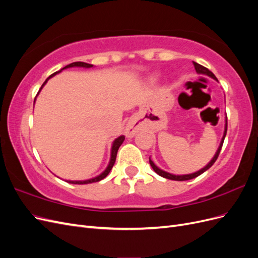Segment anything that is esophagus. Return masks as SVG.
I'll return each instance as SVG.
<instances>
[{
  "mask_svg": "<svg viewBox=\"0 0 258 258\" xmlns=\"http://www.w3.org/2000/svg\"><path fill=\"white\" fill-rule=\"evenodd\" d=\"M139 130V127L136 124L135 121H129L124 129V135L128 138H134Z\"/></svg>",
  "mask_w": 258,
  "mask_h": 258,
  "instance_id": "obj_1",
  "label": "esophagus"
}]
</instances>
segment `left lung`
<instances>
[{"mask_svg": "<svg viewBox=\"0 0 258 258\" xmlns=\"http://www.w3.org/2000/svg\"><path fill=\"white\" fill-rule=\"evenodd\" d=\"M194 67H195V70H196V72H197L198 74L209 76V77H211V79H213V80L217 81V79L215 77V75H214L212 72H211L210 70H208L207 68L200 66L199 63H197V62H194ZM217 82H218V81H217ZM226 134H227V116L225 117V128H224L223 138H222V140H221L220 146H218V148H217V151H216L215 155L213 156V158L210 160V162L208 163L207 166H205V167L202 168V169H200V170L196 171V172L190 173V174H182V175H176V174L169 173V172H167V171H163L162 169H160V168H158L157 166H156L155 163H154V161L151 159V157H150V165L152 166V168H153V170L155 171V172L157 173L158 175L162 176V177L168 178V179H173V181H188V179H191V178H195V177L199 176L200 174H202L204 172H206V171H207L208 169H210L211 167L213 166V163L216 161V159H217V157H218V155H220V152H221V150H222V146H223V143H224V140H225Z\"/></svg>", "mask_w": 258, "mask_h": 258, "instance_id": "obj_1", "label": "left lung"}]
</instances>
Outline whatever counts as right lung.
Here are the masks:
<instances>
[{
    "instance_id": "1",
    "label": "right lung",
    "mask_w": 258,
    "mask_h": 258,
    "mask_svg": "<svg viewBox=\"0 0 258 258\" xmlns=\"http://www.w3.org/2000/svg\"><path fill=\"white\" fill-rule=\"evenodd\" d=\"M92 67H93L92 64L85 63V62H73V63H71V64H68V66H66L64 68H62V69L60 70V71L51 74V75L48 77V79L44 82V84L42 85V87H41L40 91L43 89V87L46 85V83L48 82L49 79H51V77H53L54 75H57L58 73H60V72L62 71V70H66V69H69V68H85V69H89V68H92ZM40 91L37 92V95H38V93H40ZM37 95H36V97H37ZM35 100H36V98L34 99V103H35ZM123 140H124V137H123V136H120V137H118L117 139H115L114 141H113V144H112V147H111V158H110V162H108V165H107L106 169L103 171L102 173H100L99 175H97V176H95V177H92V178L85 179V181H69V179H68L67 182H68V183H71V184H90V183H96V182L101 181V179H103L108 173H110V171L112 170V168H113V166H114V163H115V160H116L117 152H118V148H119V146L122 144Z\"/></svg>"
}]
</instances>
